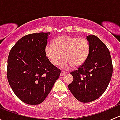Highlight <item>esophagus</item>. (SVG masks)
Listing matches in <instances>:
<instances>
[{"instance_id":"esophagus-1","label":"esophagus","mask_w":120,"mask_h":120,"mask_svg":"<svg viewBox=\"0 0 120 120\" xmlns=\"http://www.w3.org/2000/svg\"><path fill=\"white\" fill-rule=\"evenodd\" d=\"M66 74V72H65V71H61V73H60V76L64 75Z\"/></svg>"}]
</instances>
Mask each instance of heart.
<instances>
[{
  "instance_id": "1",
  "label": "heart",
  "mask_w": 120,
  "mask_h": 120,
  "mask_svg": "<svg viewBox=\"0 0 120 120\" xmlns=\"http://www.w3.org/2000/svg\"><path fill=\"white\" fill-rule=\"evenodd\" d=\"M45 54L54 66L59 63L62 68L68 69L72 66H82L89 56L90 44L85 38H77L64 35L57 38L53 43L45 47Z\"/></svg>"
}]
</instances>
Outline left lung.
<instances>
[{"label":"left lung","instance_id":"left-lung-1","mask_svg":"<svg viewBox=\"0 0 120 120\" xmlns=\"http://www.w3.org/2000/svg\"><path fill=\"white\" fill-rule=\"evenodd\" d=\"M90 52L86 61L70 72L73 81L68 85L71 94L79 101L88 103L98 99L107 89L112 73L110 53L97 37H86Z\"/></svg>","mask_w":120,"mask_h":120}]
</instances>
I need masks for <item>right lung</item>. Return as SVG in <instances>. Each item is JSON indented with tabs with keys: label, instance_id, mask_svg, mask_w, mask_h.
<instances>
[{
	"label": "right lung",
	"instance_id": "1",
	"mask_svg": "<svg viewBox=\"0 0 120 120\" xmlns=\"http://www.w3.org/2000/svg\"><path fill=\"white\" fill-rule=\"evenodd\" d=\"M49 35L50 32H39L24 36L8 54V83L15 95L28 105L43 102L61 72L46 56Z\"/></svg>",
	"mask_w": 120,
	"mask_h": 120
}]
</instances>
